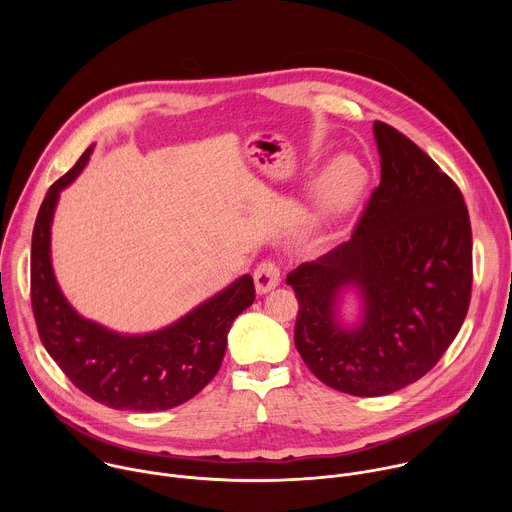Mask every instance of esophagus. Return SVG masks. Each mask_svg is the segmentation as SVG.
Instances as JSON below:
<instances>
[{"label": "esophagus", "instance_id": "obj_1", "mask_svg": "<svg viewBox=\"0 0 512 512\" xmlns=\"http://www.w3.org/2000/svg\"><path fill=\"white\" fill-rule=\"evenodd\" d=\"M253 279H255V287H257L259 294H267V291H271L279 283L281 269L275 261H269V259L261 261L255 269Z\"/></svg>", "mask_w": 512, "mask_h": 512}]
</instances>
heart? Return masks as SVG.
I'll return each mask as SVG.
<instances>
[{
  "instance_id": "b5f03b06",
  "label": "heart",
  "mask_w": 512,
  "mask_h": 512,
  "mask_svg": "<svg viewBox=\"0 0 512 512\" xmlns=\"http://www.w3.org/2000/svg\"><path fill=\"white\" fill-rule=\"evenodd\" d=\"M367 182V172L352 156L336 158L318 182V206L324 214L342 212L358 198Z\"/></svg>"
}]
</instances>
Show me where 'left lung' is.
I'll return each instance as SVG.
<instances>
[{"instance_id":"8db88e82","label":"left lung","mask_w":512,"mask_h":512,"mask_svg":"<svg viewBox=\"0 0 512 512\" xmlns=\"http://www.w3.org/2000/svg\"><path fill=\"white\" fill-rule=\"evenodd\" d=\"M381 182L350 241L287 273L298 298L296 348L328 387L395 393L423 375L460 332L472 296V227L458 184L419 145L375 121ZM363 291L354 331L335 324L339 289Z\"/></svg>"}]
</instances>
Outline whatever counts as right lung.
<instances>
[{
  "label": "right lung",
  "mask_w": 512,
  "mask_h": 512,
  "mask_svg": "<svg viewBox=\"0 0 512 512\" xmlns=\"http://www.w3.org/2000/svg\"><path fill=\"white\" fill-rule=\"evenodd\" d=\"M91 148L46 192L32 233L30 296L40 340L70 383L113 409L166 411L200 393L221 369L227 334L255 300L251 275L237 279L180 322L145 336H119L68 306L50 265L58 192L79 176Z\"/></svg>",
  "instance_id": "1"
}]
</instances>
